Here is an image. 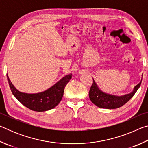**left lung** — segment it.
Instances as JSON below:
<instances>
[{
	"label": "left lung",
	"instance_id": "8db88e82",
	"mask_svg": "<svg viewBox=\"0 0 148 148\" xmlns=\"http://www.w3.org/2000/svg\"><path fill=\"white\" fill-rule=\"evenodd\" d=\"M141 82L134 87L133 91L131 93L122 95V96H117V95L108 94L102 91L93 79V82L89 92V99L92 103L99 108L106 109L117 108L126 104L134 96L141 85Z\"/></svg>",
	"mask_w": 148,
	"mask_h": 148
}]
</instances>
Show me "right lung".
I'll list each match as a JSON object with an SVG mask.
<instances>
[{"mask_svg": "<svg viewBox=\"0 0 148 148\" xmlns=\"http://www.w3.org/2000/svg\"><path fill=\"white\" fill-rule=\"evenodd\" d=\"M71 78L72 74H67L46 91L30 94L18 91L12 84L7 74V79L12 94L25 106L36 112L47 111L57 106L63 96L65 86Z\"/></svg>", "mask_w": 148, "mask_h": 148, "instance_id": "right-lung-1", "label": "right lung"}]
</instances>
